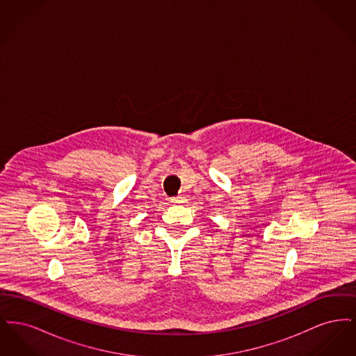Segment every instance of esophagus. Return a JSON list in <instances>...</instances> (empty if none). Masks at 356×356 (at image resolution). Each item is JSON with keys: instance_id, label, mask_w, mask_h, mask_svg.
I'll return each mask as SVG.
<instances>
[{"instance_id": "esophagus-1", "label": "esophagus", "mask_w": 356, "mask_h": 356, "mask_svg": "<svg viewBox=\"0 0 356 356\" xmlns=\"http://www.w3.org/2000/svg\"><path fill=\"white\" fill-rule=\"evenodd\" d=\"M186 197L184 196H176V197H172L170 199V203L173 204H180V203H186Z\"/></svg>"}]
</instances>
